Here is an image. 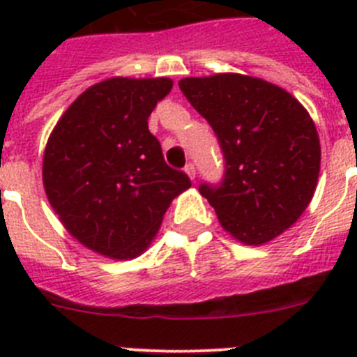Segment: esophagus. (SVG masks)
<instances>
[{
  "mask_svg": "<svg viewBox=\"0 0 357 357\" xmlns=\"http://www.w3.org/2000/svg\"><path fill=\"white\" fill-rule=\"evenodd\" d=\"M184 172L188 173V176L191 178V181H195V176H197V168H195L193 164H188V166L184 168Z\"/></svg>",
  "mask_w": 357,
  "mask_h": 357,
  "instance_id": "esophagus-1",
  "label": "esophagus"
}]
</instances>
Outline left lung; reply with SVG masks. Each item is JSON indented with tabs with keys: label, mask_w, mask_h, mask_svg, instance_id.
Wrapping results in <instances>:
<instances>
[{
	"label": "left lung",
	"mask_w": 357,
	"mask_h": 357,
	"mask_svg": "<svg viewBox=\"0 0 357 357\" xmlns=\"http://www.w3.org/2000/svg\"><path fill=\"white\" fill-rule=\"evenodd\" d=\"M178 87L207 119L225 155L220 188L200 185L227 234L261 247L302 216L320 173V137L293 94L263 78L216 73Z\"/></svg>",
	"instance_id": "1"
}]
</instances>
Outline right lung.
Returning a JSON list of instances; mask_svg holds the SVG:
<instances>
[{
    "mask_svg": "<svg viewBox=\"0 0 357 357\" xmlns=\"http://www.w3.org/2000/svg\"><path fill=\"white\" fill-rule=\"evenodd\" d=\"M172 78L112 77L66 109L44 148L43 184L64 229L110 259H135L155 239L173 198L191 188L164 162L148 116Z\"/></svg>",
    "mask_w": 357,
    "mask_h": 357,
    "instance_id": "1",
    "label": "right lung"
}]
</instances>
